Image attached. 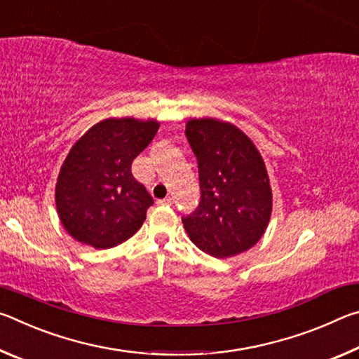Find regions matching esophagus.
<instances>
[{
    "label": "esophagus",
    "mask_w": 359,
    "mask_h": 359,
    "mask_svg": "<svg viewBox=\"0 0 359 359\" xmlns=\"http://www.w3.org/2000/svg\"><path fill=\"white\" fill-rule=\"evenodd\" d=\"M158 203H160L161 205H171L174 203V199L171 196H166L165 199H160V201H158Z\"/></svg>",
    "instance_id": "esophagus-1"
}]
</instances>
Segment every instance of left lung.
Masks as SVG:
<instances>
[{
	"label": "left lung",
	"instance_id": "1",
	"mask_svg": "<svg viewBox=\"0 0 359 359\" xmlns=\"http://www.w3.org/2000/svg\"><path fill=\"white\" fill-rule=\"evenodd\" d=\"M198 158L201 203L182 218L188 238L215 258L247 252L271 220L272 188L263 156L238 126L214 117L187 121Z\"/></svg>",
	"mask_w": 359,
	"mask_h": 359
}]
</instances>
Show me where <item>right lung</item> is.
<instances>
[{"label":"right lung","instance_id":"obj_1","mask_svg":"<svg viewBox=\"0 0 359 359\" xmlns=\"http://www.w3.org/2000/svg\"><path fill=\"white\" fill-rule=\"evenodd\" d=\"M160 121L106 118L79 137L55 185L57 214L72 239L98 250L130 239L154 204L133 177L131 163L155 137Z\"/></svg>","mask_w":359,"mask_h":359}]
</instances>
